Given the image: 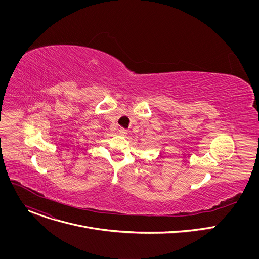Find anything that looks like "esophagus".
Instances as JSON below:
<instances>
[{
    "mask_svg": "<svg viewBox=\"0 0 259 259\" xmlns=\"http://www.w3.org/2000/svg\"><path fill=\"white\" fill-rule=\"evenodd\" d=\"M119 133H120L121 135H127L128 130H127V129H125V128H123V127H121V128L119 129Z\"/></svg>",
    "mask_w": 259,
    "mask_h": 259,
    "instance_id": "34e87169",
    "label": "esophagus"
}]
</instances>
